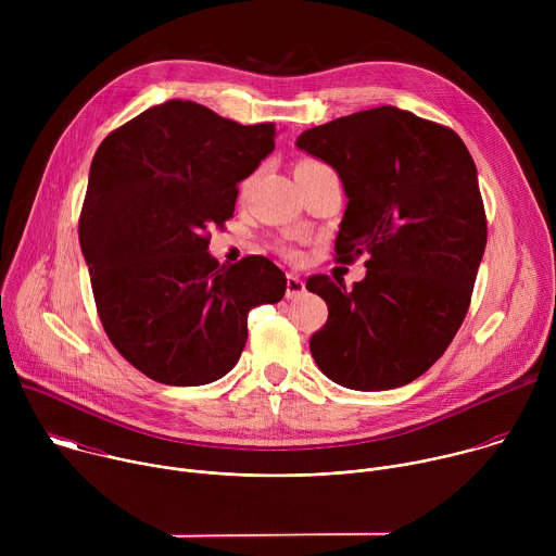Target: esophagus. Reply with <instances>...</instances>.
<instances>
[{"mask_svg": "<svg viewBox=\"0 0 556 556\" xmlns=\"http://www.w3.org/2000/svg\"><path fill=\"white\" fill-rule=\"evenodd\" d=\"M286 279H288V281H286V296H288V299H292V296H299V294L305 290V283H303L301 275H296V273H290Z\"/></svg>", "mask_w": 556, "mask_h": 556, "instance_id": "34e87169", "label": "esophagus"}]
</instances>
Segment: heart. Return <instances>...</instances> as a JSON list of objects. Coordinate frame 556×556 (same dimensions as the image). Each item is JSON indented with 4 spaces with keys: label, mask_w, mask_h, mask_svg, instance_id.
Listing matches in <instances>:
<instances>
[{
    "label": "heart",
    "mask_w": 556,
    "mask_h": 556,
    "mask_svg": "<svg viewBox=\"0 0 556 556\" xmlns=\"http://www.w3.org/2000/svg\"><path fill=\"white\" fill-rule=\"evenodd\" d=\"M299 165L303 167V165H316V163H314V161H303V163H299ZM299 165H296V167H299ZM283 251H286L288 257H296V255H299L294 249H283Z\"/></svg>",
    "instance_id": "heart-1"
}]
</instances>
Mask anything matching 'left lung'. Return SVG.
Masks as SVG:
<instances>
[{"label":"left lung","instance_id":"obj_1","mask_svg":"<svg viewBox=\"0 0 556 556\" xmlns=\"http://www.w3.org/2000/svg\"><path fill=\"white\" fill-rule=\"evenodd\" d=\"M296 147L332 165L350 198L334 260L367 257L352 290L328 275L305 281L328 303L309 352L348 389L403 387L468 312L489 235L478 169L453 129L391 105L312 127Z\"/></svg>","mask_w":556,"mask_h":556}]
</instances>
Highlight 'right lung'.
I'll list each match as a JSON object with an SVG mask.
<instances>
[{"label": "right lung", "instance_id": "1", "mask_svg": "<svg viewBox=\"0 0 556 556\" xmlns=\"http://www.w3.org/2000/svg\"><path fill=\"white\" fill-rule=\"evenodd\" d=\"M275 123L240 125L167 101L101 142L78 217L99 319L155 382L195 387L228 374L251 307L277 303L286 275L262 255L219 266L211 226L232 217L237 185L275 149Z\"/></svg>", "mask_w": 556, "mask_h": 556}]
</instances>
